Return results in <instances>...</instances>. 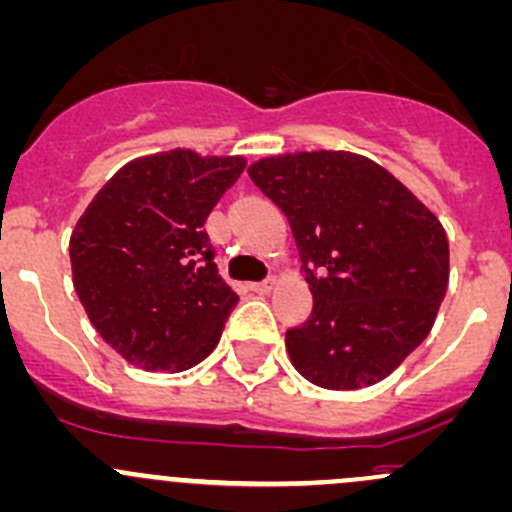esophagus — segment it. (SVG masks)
Returning <instances> with one entry per match:
<instances>
[{
	"label": "esophagus",
	"instance_id": "esophagus-1",
	"mask_svg": "<svg viewBox=\"0 0 512 512\" xmlns=\"http://www.w3.org/2000/svg\"><path fill=\"white\" fill-rule=\"evenodd\" d=\"M274 284H277V279L274 277H267L265 282H255V284H250V289L255 294H270L272 289H274Z\"/></svg>",
	"mask_w": 512,
	"mask_h": 512
}]
</instances>
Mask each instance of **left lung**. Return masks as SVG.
<instances>
[{
    "label": "left lung",
    "mask_w": 512,
    "mask_h": 512,
    "mask_svg": "<svg viewBox=\"0 0 512 512\" xmlns=\"http://www.w3.org/2000/svg\"><path fill=\"white\" fill-rule=\"evenodd\" d=\"M289 220L314 309L287 331L292 365L326 390L380 383L432 331L449 284L437 215L373 159L297 152L255 161Z\"/></svg>",
    "instance_id": "left-lung-1"
}]
</instances>
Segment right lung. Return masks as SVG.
<instances>
[{
    "label": "right lung",
    "mask_w": 512,
    "mask_h": 512,
    "mask_svg": "<svg viewBox=\"0 0 512 512\" xmlns=\"http://www.w3.org/2000/svg\"><path fill=\"white\" fill-rule=\"evenodd\" d=\"M242 169V157L191 149L139 157L75 223V292L127 363L179 373L218 346L238 294L218 274L203 225Z\"/></svg>",
    "instance_id": "obj_1"
}]
</instances>
